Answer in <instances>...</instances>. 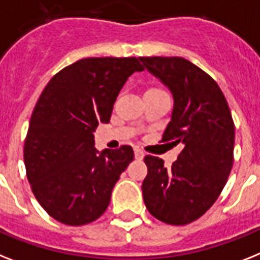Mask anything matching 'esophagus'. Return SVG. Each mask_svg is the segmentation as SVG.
<instances>
[{
	"label": "esophagus",
	"instance_id": "1",
	"mask_svg": "<svg viewBox=\"0 0 260 260\" xmlns=\"http://www.w3.org/2000/svg\"><path fill=\"white\" fill-rule=\"evenodd\" d=\"M134 156H135V159H143V156H145V153H143L142 150H139V149H135L134 150Z\"/></svg>",
	"mask_w": 260,
	"mask_h": 260
}]
</instances>
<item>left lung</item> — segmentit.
<instances>
[{
	"instance_id": "obj_1",
	"label": "left lung",
	"mask_w": 260,
	"mask_h": 260,
	"mask_svg": "<svg viewBox=\"0 0 260 260\" xmlns=\"http://www.w3.org/2000/svg\"><path fill=\"white\" fill-rule=\"evenodd\" d=\"M173 94L174 107L162 141L182 145L171 167L146 155L145 205L156 219L183 226L205 214L226 184L234 164L235 126L218 83L181 57H139Z\"/></svg>"
}]
</instances>
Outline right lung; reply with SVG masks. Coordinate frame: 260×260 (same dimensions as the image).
Instances as JSON below:
<instances>
[{"mask_svg": "<svg viewBox=\"0 0 260 260\" xmlns=\"http://www.w3.org/2000/svg\"><path fill=\"white\" fill-rule=\"evenodd\" d=\"M138 58H83L49 81L30 118L23 160L31 191L51 218L69 226L98 219L134 159L132 146L94 147L127 78L142 72Z\"/></svg>", "mask_w": 260, "mask_h": 260, "instance_id": "add662e5", "label": "right lung"}]
</instances>
